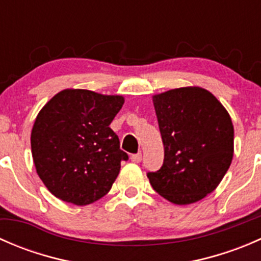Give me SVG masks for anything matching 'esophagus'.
Instances as JSON below:
<instances>
[{"mask_svg":"<svg viewBox=\"0 0 261 261\" xmlns=\"http://www.w3.org/2000/svg\"><path fill=\"white\" fill-rule=\"evenodd\" d=\"M130 159L133 163H140L141 159H143V155H141V152H139V154H134L131 155Z\"/></svg>","mask_w":261,"mask_h":261,"instance_id":"1","label":"esophagus"}]
</instances>
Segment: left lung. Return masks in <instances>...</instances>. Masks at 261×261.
<instances>
[{
  "instance_id": "8db88e82",
  "label": "left lung",
  "mask_w": 261,
  "mask_h": 261,
  "mask_svg": "<svg viewBox=\"0 0 261 261\" xmlns=\"http://www.w3.org/2000/svg\"><path fill=\"white\" fill-rule=\"evenodd\" d=\"M164 145V163L147 173L156 193L191 204L212 193L233 156V125L227 110L207 89L181 87L152 96Z\"/></svg>"
}]
</instances>
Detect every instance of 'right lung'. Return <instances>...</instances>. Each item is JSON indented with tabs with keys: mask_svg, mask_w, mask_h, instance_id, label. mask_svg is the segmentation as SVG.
Masks as SVG:
<instances>
[{
	"mask_svg": "<svg viewBox=\"0 0 261 261\" xmlns=\"http://www.w3.org/2000/svg\"><path fill=\"white\" fill-rule=\"evenodd\" d=\"M118 94L63 89L40 110L31 130L36 173L57 198L86 206L106 196L128 156L110 123L122 107Z\"/></svg>",
	"mask_w": 261,
	"mask_h": 261,
	"instance_id": "right-lung-1",
	"label": "right lung"
}]
</instances>
